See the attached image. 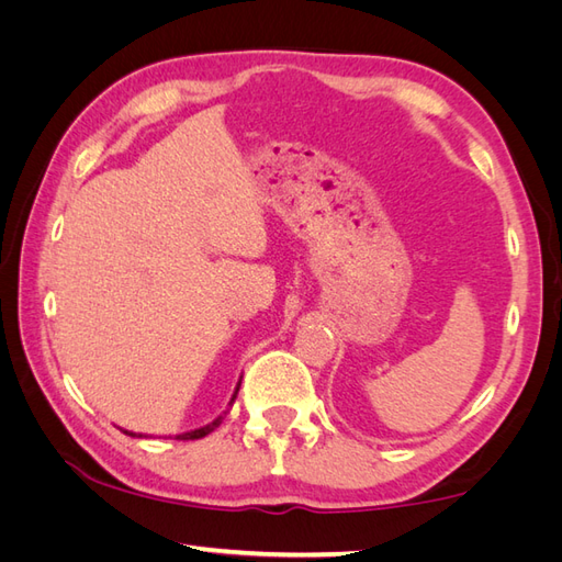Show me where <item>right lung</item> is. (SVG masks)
<instances>
[{"instance_id":"add662e5","label":"right lung","mask_w":562,"mask_h":562,"mask_svg":"<svg viewBox=\"0 0 562 562\" xmlns=\"http://www.w3.org/2000/svg\"><path fill=\"white\" fill-rule=\"evenodd\" d=\"M238 386H241V381H238L236 384V391H234V396H232V401H229V405L234 403V398H236V393H238ZM224 420V415H220V417H214V420L210 423V425H205V427H198V429H190V432H183V435H176V439H200V437H205V435H210L212 429H217L220 427V423ZM125 435H130V437H145V435H135V432H127V429H123Z\"/></svg>"}]
</instances>
